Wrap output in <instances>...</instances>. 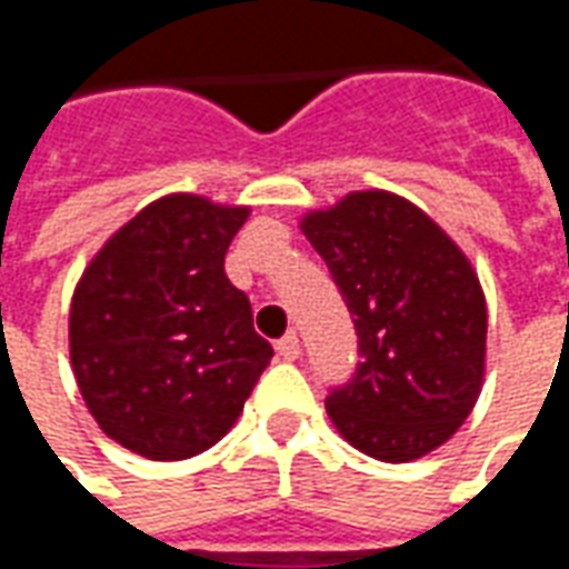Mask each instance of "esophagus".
Masks as SVG:
<instances>
[{
  "label": "esophagus",
  "instance_id": "obj_1",
  "mask_svg": "<svg viewBox=\"0 0 569 569\" xmlns=\"http://www.w3.org/2000/svg\"><path fill=\"white\" fill-rule=\"evenodd\" d=\"M277 353L283 359H298L301 353V347H298V335L296 332H286L280 341H277Z\"/></svg>",
  "mask_w": 569,
  "mask_h": 569
}]
</instances>
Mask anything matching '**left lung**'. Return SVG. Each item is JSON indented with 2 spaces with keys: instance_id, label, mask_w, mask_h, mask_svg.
I'll list each match as a JSON object with an SVG mask.
<instances>
[{
  "instance_id": "1",
  "label": "left lung",
  "mask_w": 569,
  "mask_h": 569,
  "mask_svg": "<svg viewBox=\"0 0 569 569\" xmlns=\"http://www.w3.org/2000/svg\"><path fill=\"white\" fill-rule=\"evenodd\" d=\"M359 335L357 375L326 399L357 451L408 463L436 451L485 383L488 305L463 249L411 200L350 191L301 216Z\"/></svg>"
}]
</instances>
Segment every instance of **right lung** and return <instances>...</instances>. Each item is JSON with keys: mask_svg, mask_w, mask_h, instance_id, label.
<instances>
[{"mask_svg": "<svg viewBox=\"0 0 569 569\" xmlns=\"http://www.w3.org/2000/svg\"><path fill=\"white\" fill-rule=\"evenodd\" d=\"M249 207L163 194L88 261L69 305V359L106 436L149 460H188L234 427L273 347L224 252Z\"/></svg>", "mask_w": 569, "mask_h": 569, "instance_id": "right-lung-1", "label": "right lung"}]
</instances>
